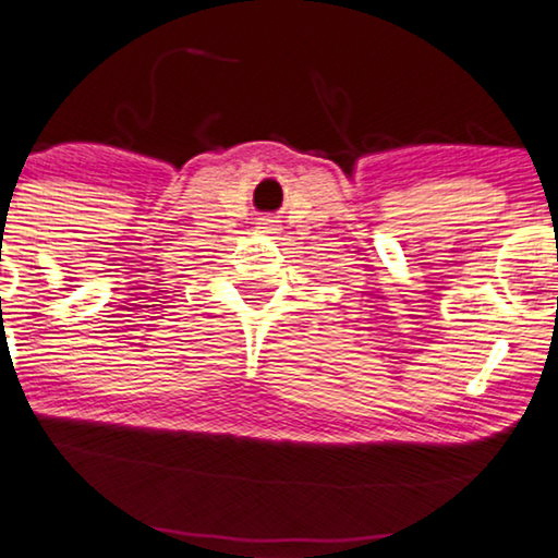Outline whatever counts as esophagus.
<instances>
[{
  "label": "esophagus",
  "mask_w": 558,
  "mask_h": 558,
  "mask_svg": "<svg viewBox=\"0 0 558 558\" xmlns=\"http://www.w3.org/2000/svg\"><path fill=\"white\" fill-rule=\"evenodd\" d=\"M256 228H258V233H277L279 231V220H274V218H258L256 220Z\"/></svg>",
  "instance_id": "esophagus-1"
}]
</instances>
